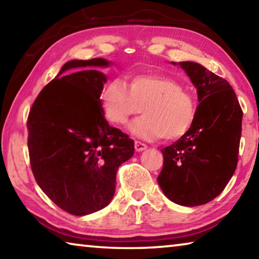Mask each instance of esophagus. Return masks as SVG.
<instances>
[{"label":"esophagus","mask_w":259,"mask_h":259,"mask_svg":"<svg viewBox=\"0 0 259 259\" xmlns=\"http://www.w3.org/2000/svg\"><path fill=\"white\" fill-rule=\"evenodd\" d=\"M146 148H147L146 144L140 143V142H138V140H136V142H135V150L137 152H142L144 150H146Z\"/></svg>","instance_id":"34e87169"}]
</instances>
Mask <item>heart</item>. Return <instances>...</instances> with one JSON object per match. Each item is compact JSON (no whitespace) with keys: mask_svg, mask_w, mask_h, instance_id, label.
Returning <instances> with one entry per match:
<instances>
[{"mask_svg":"<svg viewBox=\"0 0 259 259\" xmlns=\"http://www.w3.org/2000/svg\"><path fill=\"white\" fill-rule=\"evenodd\" d=\"M100 99L107 120L115 125L126 124L142 108L144 115L131 123L130 130L148 140L179 139L191 129L196 115L193 95L162 74H137L128 78L126 85L114 78L104 87Z\"/></svg>","mask_w":259,"mask_h":259,"instance_id":"1","label":"heart"}]
</instances>
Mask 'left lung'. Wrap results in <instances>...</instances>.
I'll use <instances>...</instances> for the list:
<instances>
[{
	"label": "left lung",
	"instance_id": "8db88e82",
	"mask_svg": "<svg viewBox=\"0 0 259 259\" xmlns=\"http://www.w3.org/2000/svg\"><path fill=\"white\" fill-rule=\"evenodd\" d=\"M179 65L195 85L200 104L191 129L161 150L163 168L157 182L170 201L195 207L221 194L233 176L243 113L225 78L193 61Z\"/></svg>",
	"mask_w": 259,
	"mask_h": 259
}]
</instances>
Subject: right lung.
Returning <instances> with one entry per match:
<instances>
[{
  "label": "right lung",
  "mask_w": 259,
  "mask_h": 259,
  "mask_svg": "<svg viewBox=\"0 0 259 259\" xmlns=\"http://www.w3.org/2000/svg\"><path fill=\"white\" fill-rule=\"evenodd\" d=\"M108 65L103 58L68 61L43 88L28 114L27 145L35 181L54 203L75 216L111 202L117 169L134 155L135 144L105 119L103 73L61 74Z\"/></svg>",
  "instance_id": "1"
}]
</instances>
